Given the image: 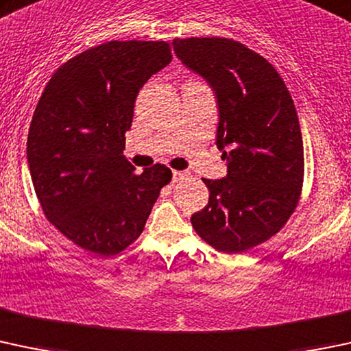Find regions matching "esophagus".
Returning <instances> with one entry per match:
<instances>
[{
  "mask_svg": "<svg viewBox=\"0 0 351 351\" xmlns=\"http://www.w3.org/2000/svg\"><path fill=\"white\" fill-rule=\"evenodd\" d=\"M190 176V171H186V169H175L173 171V182H182V180H185Z\"/></svg>",
  "mask_w": 351,
  "mask_h": 351,
  "instance_id": "34e87169",
  "label": "esophagus"
}]
</instances>
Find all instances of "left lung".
Masks as SVG:
<instances>
[{"label":"left lung","instance_id":"left-lung-1","mask_svg":"<svg viewBox=\"0 0 351 351\" xmlns=\"http://www.w3.org/2000/svg\"><path fill=\"white\" fill-rule=\"evenodd\" d=\"M173 50L219 106L217 147L227 176L204 180L208 205L191 215L197 234L225 254L278 234L300 200L304 156L300 121L276 69L227 38H176Z\"/></svg>","mask_w":351,"mask_h":351}]
</instances>
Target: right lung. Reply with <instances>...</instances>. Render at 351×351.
<instances>
[{
	"label": "right lung",
	"instance_id": "add662e5",
	"mask_svg": "<svg viewBox=\"0 0 351 351\" xmlns=\"http://www.w3.org/2000/svg\"><path fill=\"white\" fill-rule=\"evenodd\" d=\"M166 42H108L62 65L47 84L28 131L35 193L65 237L114 256L141 235L171 171L123 156L138 92L171 62Z\"/></svg>",
	"mask_w": 351,
	"mask_h": 351
}]
</instances>
